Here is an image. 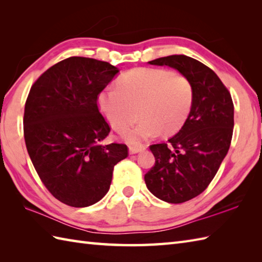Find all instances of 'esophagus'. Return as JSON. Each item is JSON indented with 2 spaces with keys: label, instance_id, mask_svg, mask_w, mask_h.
I'll return each instance as SVG.
<instances>
[{
  "label": "esophagus",
  "instance_id": "esophagus-1",
  "mask_svg": "<svg viewBox=\"0 0 262 262\" xmlns=\"http://www.w3.org/2000/svg\"><path fill=\"white\" fill-rule=\"evenodd\" d=\"M144 148H145V147H143V146H130L129 147V153L130 154L141 153V152L144 151Z\"/></svg>",
  "mask_w": 262,
  "mask_h": 262
}]
</instances>
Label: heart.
<instances>
[{
    "mask_svg": "<svg viewBox=\"0 0 262 262\" xmlns=\"http://www.w3.org/2000/svg\"><path fill=\"white\" fill-rule=\"evenodd\" d=\"M194 101V86L188 76L164 69H135L121 77L117 86L104 89L98 105L110 126L124 133L137 119L138 125L125 133L132 145L163 133L172 135L185 126Z\"/></svg>",
    "mask_w": 262,
    "mask_h": 262,
    "instance_id": "heart-1",
    "label": "heart"
}]
</instances>
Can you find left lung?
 <instances>
[{"label": "left lung", "mask_w": 262, "mask_h": 262, "mask_svg": "<svg viewBox=\"0 0 262 262\" xmlns=\"http://www.w3.org/2000/svg\"><path fill=\"white\" fill-rule=\"evenodd\" d=\"M148 64L176 69L194 86L193 107L185 126L169 143L149 146L155 164L144 177L155 197L171 204L185 203L208 187L229 152L234 105L220 77L197 59L171 55Z\"/></svg>", "instance_id": "obj_1"}]
</instances>
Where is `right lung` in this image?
Masks as SVG:
<instances>
[{
  "mask_svg": "<svg viewBox=\"0 0 262 262\" xmlns=\"http://www.w3.org/2000/svg\"><path fill=\"white\" fill-rule=\"evenodd\" d=\"M119 70L102 60L69 57L38 77L28 94L24 134L27 151L43 185L72 207L104 197L125 144L101 145L110 127L98 96Z\"/></svg>",
  "mask_w": 262,
  "mask_h": 262,
  "instance_id": "add662e5",
  "label": "right lung"
}]
</instances>
